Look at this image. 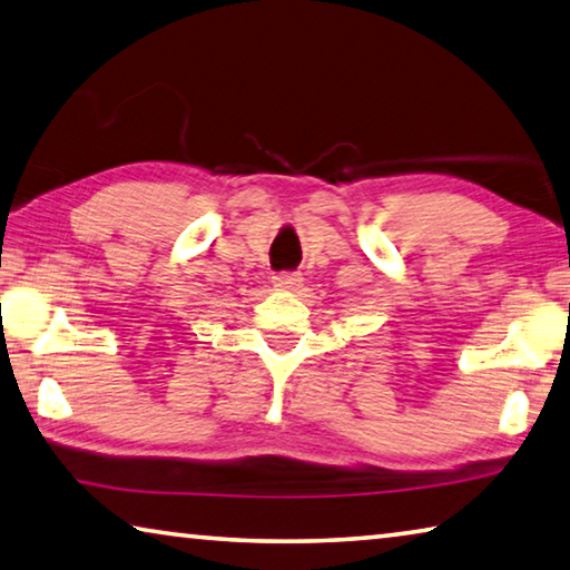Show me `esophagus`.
<instances>
[{"label": "esophagus", "mask_w": 570, "mask_h": 570, "mask_svg": "<svg viewBox=\"0 0 570 570\" xmlns=\"http://www.w3.org/2000/svg\"><path fill=\"white\" fill-rule=\"evenodd\" d=\"M273 285L279 291H297L303 285V277L297 273H279L273 277Z\"/></svg>", "instance_id": "esophagus-1"}]
</instances>
